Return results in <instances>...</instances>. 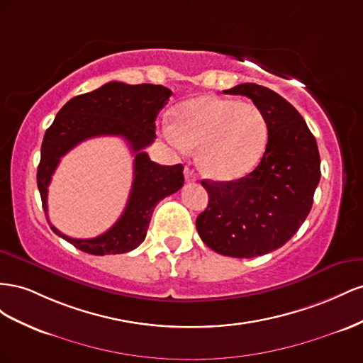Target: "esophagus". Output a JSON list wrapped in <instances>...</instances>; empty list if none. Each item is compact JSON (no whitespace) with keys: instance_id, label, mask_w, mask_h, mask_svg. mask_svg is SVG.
Listing matches in <instances>:
<instances>
[{"instance_id":"34e87169","label":"esophagus","mask_w":363,"mask_h":363,"mask_svg":"<svg viewBox=\"0 0 363 363\" xmlns=\"http://www.w3.org/2000/svg\"><path fill=\"white\" fill-rule=\"evenodd\" d=\"M184 174H185V181L187 182H196V179H198V176H196V173L190 167H185Z\"/></svg>"}]
</instances>
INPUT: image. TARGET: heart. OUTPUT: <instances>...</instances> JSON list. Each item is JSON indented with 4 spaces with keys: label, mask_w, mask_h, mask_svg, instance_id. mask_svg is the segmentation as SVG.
Here are the masks:
<instances>
[{
    "label": "heart",
    "mask_w": 363,
    "mask_h": 363,
    "mask_svg": "<svg viewBox=\"0 0 363 363\" xmlns=\"http://www.w3.org/2000/svg\"><path fill=\"white\" fill-rule=\"evenodd\" d=\"M162 133L181 152L199 149V165L208 178L230 182L250 174L267 147L269 126L254 103L213 94L184 101Z\"/></svg>",
    "instance_id": "b5f03b06"
}]
</instances>
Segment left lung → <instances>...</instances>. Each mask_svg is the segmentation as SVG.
<instances>
[{
    "mask_svg": "<svg viewBox=\"0 0 363 363\" xmlns=\"http://www.w3.org/2000/svg\"><path fill=\"white\" fill-rule=\"evenodd\" d=\"M251 99L269 126V141L255 170L230 182L203 179L208 205L196 219L213 251L252 258L281 247L312 210L320 178L318 144L304 118L277 92L257 84L223 91Z\"/></svg>",
    "mask_w": 363,
    "mask_h": 363,
    "instance_id": "8db88e82",
    "label": "left lung"
}]
</instances>
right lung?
<instances>
[{
    "instance_id": "1",
    "label": "right lung",
    "mask_w": 363,
    "mask_h": 363,
    "mask_svg": "<svg viewBox=\"0 0 363 363\" xmlns=\"http://www.w3.org/2000/svg\"><path fill=\"white\" fill-rule=\"evenodd\" d=\"M170 96L172 91L162 85L109 82L96 91L72 97L57 112L44 135L38 165V189L47 220L46 194L50 176L60 158L79 142L103 135L121 136L136 155L133 189L121 219L94 240H72L50 224L59 237L92 255L129 252L144 242L155 206L184 185L182 164L160 165L150 161L144 152L157 138L155 120Z\"/></svg>"
}]
</instances>
